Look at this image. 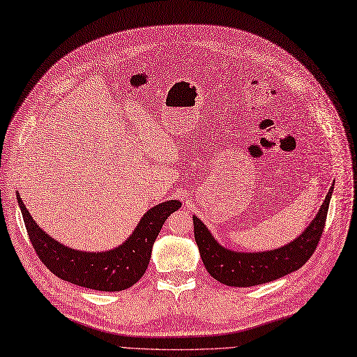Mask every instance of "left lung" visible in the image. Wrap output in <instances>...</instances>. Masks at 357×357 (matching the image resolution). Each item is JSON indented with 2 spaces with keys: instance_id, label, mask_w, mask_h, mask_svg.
Here are the masks:
<instances>
[{
  "instance_id": "left-lung-1",
  "label": "left lung",
  "mask_w": 357,
  "mask_h": 357,
  "mask_svg": "<svg viewBox=\"0 0 357 357\" xmlns=\"http://www.w3.org/2000/svg\"><path fill=\"white\" fill-rule=\"evenodd\" d=\"M333 188L328 191L318 215L310 225L289 244L271 252L241 253L220 245L204 223L192 216L194 238L200 250L204 268L213 278L229 287H253L266 284L300 269L314 253L328 215Z\"/></svg>"
}]
</instances>
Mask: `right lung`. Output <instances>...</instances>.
<instances>
[{
  "label": "right lung",
  "mask_w": 357,
  "mask_h": 357,
  "mask_svg": "<svg viewBox=\"0 0 357 357\" xmlns=\"http://www.w3.org/2000/svg\"><path fill=\"white\" fill-rule=\"evenodd\" d=\"M16 197L26 231L44 265L63 281L97 291H122L141 280L163 223L182 206L179 200H169L151 207L122 245L109 252L89 253L66 247L51 238L36 225L19 192Z\"/></svg>",
  "instance_id": "obj_1"
}]
</instances>
